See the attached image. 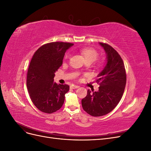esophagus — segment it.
Instances as JSON below:
<instances>
[{"label":"esophagus","instance_id":"34e87169","mask_svg":"<svg viewBox=\"0 0 151 151\" xmlns=\"http://www.w3.org/2000/svg\"><path fill=\"white\" fill-rule=\"evenodd\" d=\"M70 89H77L79 88L78 86H76V85H72V86H70Z\"/></svg>","mask_w":151,"mask_h":151}]
</instances>
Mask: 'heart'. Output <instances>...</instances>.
<instances>
[{
  "label": "heart",
  "instance_id": "b5f03b06",
  "mask_svg": "<svg viewBox=\"0 0 151 151\" xmlns=\"http://www.w3.org/2000/svg\"><path fill=\"white\" fill-rule=\"evenodd\" d=\"M81 53L84 57L86 61H95L98 57V53L96 50L92 48H84L81 50ZM69 57V54L67 53L65 55V58Z\"/></svg>",
  "mask_w": 151,
  "mask_h": 151
}]
</instances>
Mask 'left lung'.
<instances>
[{
  "label": "left lung",
  "mask_w": 151,
  "mask_h": 151,
  "mask_svg": "<svg viewBox=\"0 0 151 151\" xmlns=\"http://www.w3.org/2000/svg\"><path fill=\"white\" fill-rule=\"evenodd\" d=\"M106 54V64L97 76L96 82L99 90L89 89L86 96L82 99L84 110L93 116L106 115L115 108L124 92L127 76L124 63L120 55L110 45L99 43Z\"/></svg>",
  "instance_id": "1"
}]
</instances>
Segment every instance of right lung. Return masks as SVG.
Segmentation results:
<instances>
[{
    "mask_svg": "<svg viewBox=\"0 0 151 151\" xmlns=\"http://www.w3.org/2000/svg\"><path fill=\"white\" fill-rule=\"evenodd\" d=\"M73 43H48L40 47L29 63L26 85L32 102L41 111L52 113L60 109L65 94L69 90L67 84L54 83L55 73L62 65L67 50Z\"/></svg>",
    "mask_w": 151,
    "mask_h": 151,
    "instance_id": "1",
    "label": "right lung"
}]
</instances>
